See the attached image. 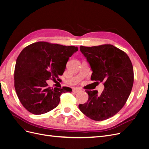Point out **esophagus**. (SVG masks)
<instances>
[{
    "label": "esophagus",
    "mask_w": 149,
    "mask_h": 149,
    "mask_svg": "<svg viewBox=\"0 0 149 149\" xmlns=\"http://www.w3.org/2000/svg\"><path fill=\"white\" fill-rule=\"evenodd\" d=\"M72 91H73V92H74V93H77L80 92V90H79V89H78V88H74Z\"/></svg>",
    "instance_id": "1"
}]
</instances>
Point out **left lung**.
<instances>
[{"instance_id": "left-lung-1", "label": "left lung", "mask_w": 149, "mask_h": 149, "mask_svg": "<svg viewBox=\"0 0 149 149\" xmlns=\"http://www.w3.org/2000/svg\"><path fill=\"white\" fill-rule=\"evenodd\" d=\"M80 49L91 67V80L103 82L104 89L100 95L97 91H86L88 100L79 107L93 120H107L121 110L130 94L134 81L132 62L126 52L110 44L80 46Z\"/></svg>"}]
</instances>
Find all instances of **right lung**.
Returning <instances> with one entry per match:
<instances>
[{"label":"right lung","instance_id":"add662e5","mask_svg":"<svg viewBox=\"0 0 149 149\" xmlns=\"http://www.w3.org/2000/svg\"><path fill=\"white\" fill-rule=\"evenodd\" d=\"M77 51V46L38 42L21 51L14 69V88L28 112H48L58 105L61 93L72 92L68 87L51 88L46 81L62 75L69 57Z\"/></svg>","mask_w":149,"mask_h":149}]
</instances>
